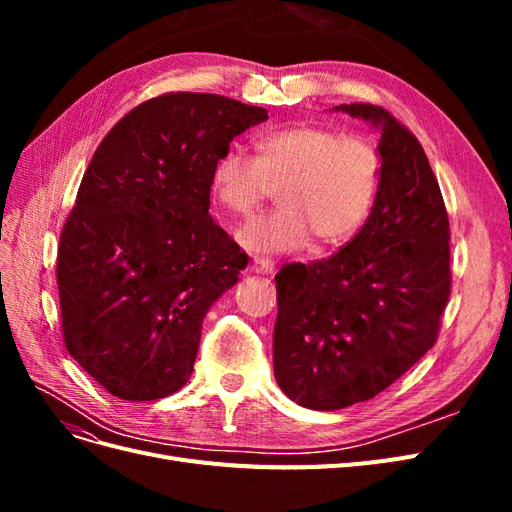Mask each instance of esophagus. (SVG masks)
<instances>
[{"mask_svg":"<svg viewBox=\"0 0 512 512\" xmlns=\"http://www.w3.org/2000/svg\"><path fill=\"white\" fill-rule=\"evenodd\" d=\"M252 269H254L256 273H260V275H271V273L275 271V260L258 256V258H254V262H252Z\"/></svg>","mask_w":512,"mask_h":512,"instance_id":"esophagus-1","label":"esophagus"}]
</instances>
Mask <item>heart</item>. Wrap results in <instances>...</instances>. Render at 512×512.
Listing matches in <instances>:
<instances>
[{
    "label": "heart",
    "instance_id": "1",
    "mask_svg": "<svg viewBox=\"0 0 512 512\" xmlns=\"http://www.w3.org/2000/svg\"><path fill=\"white\" fill-rule=\"evenodd\" d=\"M256 149V158L226 149L211 173L213 198L239 218L280 188V207L237 230L245 250L294 252L312 237L322 247H335L363 228L380 183V156L365 136L290 126L267 132Z\"/></svg>",
    "mask_w": 512,
    "mask_h": 512
}]
</instances>
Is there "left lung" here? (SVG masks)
Returning a JSON list of instances; mask_svg holds the SVG:
<instances>
[{
  "mask_svg": "<svg viewBox=\"0 0 512 512\" xmlns=\"http://www.w3.org/2000/svg\"><path fill=\"white\" fill-rule=\"evenodd\" d=\"M335 111L382 130V166L354 239L275 275V380L309 410L348 408L404 376L436 344L453 280L448 213L418 138L376 104Z\"/></svg>",
  "mask_w": 512,
  "mask_h": 512,
  "instance_id": "left-lung-1",
  "label": "left lung"
}]
</instances>
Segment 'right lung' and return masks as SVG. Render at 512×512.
I'll list each match as a JSON object with an SVG mask.
<instances>
[{
    "label": "right lung",
    "instance_id": "add662e5",
    "mask_svg": "<svg viewBox=\"0 0 512 512\" xmlns=\"http://www.w3.org/2000/svg\"><path fill=\"white\" fill-rule=\"evenodd\" d=\"M269 119L239 100L170 91L121 117L61 228V333L74 361L128 401L177 393L209 307L247 256L209 215L213 164Z\"/></svg>",
    "mask_w": 512,
    "mask_h": 512
}]
</instances>
